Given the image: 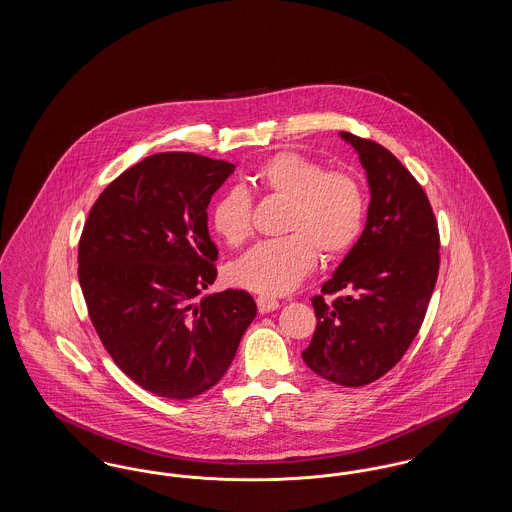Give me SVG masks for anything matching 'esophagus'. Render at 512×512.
Returning a JSON list of instances; mask_svg holds the SVG:
<instances>
[{"label":"esophagus","instance_id":"esophagus-1","mask_svg":"<svg viewBox=\"0 0 512 512\" xmlns=\"http://www.w3.org/2000/svg\"><path fill=\"white\" fill-rule=\"evenodd\" d=\"M257 307H259V313H270V311H276L280 307V303L272 297H267V295H259L257 297Z\"/></svg>","mask_w":512,"mask_h":512}]
</instances>
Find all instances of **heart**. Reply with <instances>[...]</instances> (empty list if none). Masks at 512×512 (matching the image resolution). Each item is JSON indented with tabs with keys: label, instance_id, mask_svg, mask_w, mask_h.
<instances>
[{
	"label": "heart",
	"instance_id": "1",
	"mask_svg": "<svg viewBox=\"0 0 512 512\" xmlns=\"http://www.w3.org/2000/svg\"><path fill=\"white\" fill-rule=\"evenodd\" d=\"M249 182L265 194L288 199L278 240L255 245L228 268L232 284L249 292L282 295L299 286L324 259L349 251L363 232L365 188L349 171L332 169L299 151H278L265 159ZM213 230L228 245L253 234V201L244 188L220 195L211 211Z\"/></svg>",
	"mask_w": 512,
	"mask_h": 512
}]
</instances>
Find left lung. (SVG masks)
<instances>
[{
	"label": "left lung",
	"mask_w": 512,
	"mask_h": 512,
	"mask_svg": "<svg viewBox=\"0 0 512 512\" xmlns=\"http://www.w3.org/2000/svg\"><path fill=\"white\" fill-rule=\"evenodd\" d=\"M341 138L357 149L372 197L359 242L311 299L317 330L301 355L324 380L361 388L401 361L422 326L439 230L428 195L391 151L351 132Z\"/></svg>",
	"instance_id": "8db88e82"
}]
</instances>
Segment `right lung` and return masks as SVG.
<instances>
[{"instance_id":"right-lung-1","label":"right lung","mask_w":512,"mask_h":512,"mask_svg":"<svg viewBox=\"0 0 512 512\" xmlns=\"http://www.w3.org/2000/svg\"><path fill=\"white\" fill-rule=\"evenodd\" d=\"M232 172L195 153L149 155L101 192L80 236L78 280L99 340L159 397L211 390L257 315L245 290L194 303L217 278L207 205Z\"/></svg>"}]
</instances>
